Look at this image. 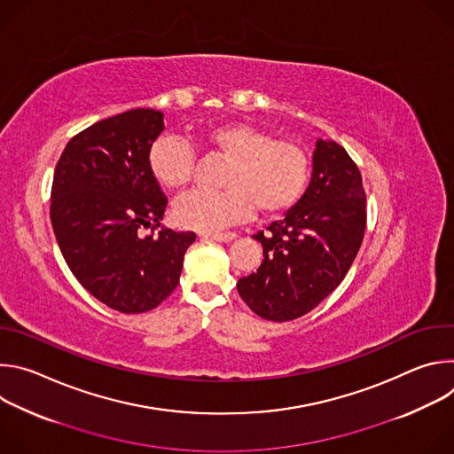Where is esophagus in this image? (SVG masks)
Instances as JSON below:
<instances>
[{
	"label": "esophagus",
	"instance_id": "1",
	"mask_svg": "<svg viewBox=\"0 0 454 454\" xmlns=\"http://www.w3.org/2000/svg\"><path fill=\"white\" fill-rule=\"evenodd\" d=\"M205 239H210V240H217V242H231L233 239H237L235 233L231 231H224V233H207L203 235Z\"/></svg>",
	"mask_w": 454,
	"mask_h": 454
}]
</instances>
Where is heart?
Returning a JSON list of instances; mask_svg holds the SVG:
<instances>
[{"instance_id": "1", "label": "heart", "mask_w": 454, "mask_h": 454, "mask_svg": "<svg viewBox=\"0 0 454 454\" xmlns=\"http://www.w3.org/2000/svg\"><path fill=\"white\" fill-rule=\"evenodd\" d=\"M208 153L228 160L219 192H190L174 205L179 226L217 231L246 219L254 207L262 214L287 210L305 188L309 158L301 147L273 140L266 129L249 121H226L198 135ZM153 179L165 190H181L192 176L193 153L174 138L160 137L147 156Z\"/></svg>"}]
</instances>
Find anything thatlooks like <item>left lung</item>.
Returning <instances> with one entry per match:
<instances>
[{"label":"left lung","mask_w":454,"mask_h":454,"mask_svg":"<svg viewBox=\"0 0 454 454\" xmlns=\"http://www.w3.org/2000/svg\"><path fill=\"white\" fill-rule=\"evenodd\" d=\"M366 198L357 165L334 140H316L312 176L284 219L253 235L264 261L237 282L247 307L289 321L312 310L345 278L363 242Z\"/></svg>","instance_id":"left-lung-1"}]
</instances>
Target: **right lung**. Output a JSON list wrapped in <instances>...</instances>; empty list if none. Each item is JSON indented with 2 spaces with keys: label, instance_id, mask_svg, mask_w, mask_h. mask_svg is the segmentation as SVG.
Wrapping results in <instances>:
<instances>
[{
  "label": "right lung",
  "instance_id": "obj_1",
  "mask_svg": "<svg viewBox=\"0 0 454 454\" xmlns=\"http://www.w3.org/2000/svg\"><path fill=\"white\" fill-rule=\"evenodd\" d=\"M163 113L131 109L100 120L64 147L53 172L50 219L60 253L97 300L123 314L158 307L179 284L192 231L158 228L167 198L147 156Z\"/></svg>",
  "mask_w": 454,
  "mask_h": 454
}]
</instances>
